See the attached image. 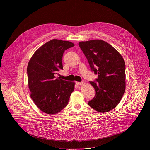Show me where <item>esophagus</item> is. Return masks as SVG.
I'll return each mask as SVG.
<instances>
[{"label":"esophagus","instance_id":"34e87169","mask_svg":"<svg viewBox=\"0 0 150 150\" xmlns=\"http://www.w3.org/2000/svg\"><path fill=\"white\" fill-rule=\"evenodd\" d=\"M76 83L78 85V86H80L82 85L83 84V82H76Z\"/></svg>","mask_w":150,"mask_h":150}]
</instances>
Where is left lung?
Here are the masks:
<instances>
[{
  "label": "left lung",
  "mask_w": 150,
  "mask_h": 150,
  "mask_svg": "<svg viewBox=\"0 0 150 150\" xmlns=\"http://www.w3.org/2000/svg\"><path fill=\"white\" fill-rule=\"evenodd\" d=\"M92 71L98 74L90 81L95 96L88 105L100 112H108L120 103L125 90V64L121 54L101 40L79 43Z\"/></svg>",
  "instance_id": "obj_1"
}]
</instances>
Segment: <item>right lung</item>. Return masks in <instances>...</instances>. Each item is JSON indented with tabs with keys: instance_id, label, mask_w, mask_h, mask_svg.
<instances>
[{
	"instance_id": "1",
	"label": "right lung",
	"mask_w": 150,
	"mask_h": 150,
	"mask_svg": "<svg viewBox=\"0 0 150 150\" xmlns=\"http://www.w3.org/2000/svg\"><path fill=\"white\" fill-rule=\"evenodd\" d=\"M74 46L68 41L52 39L41 46L30 58L27 67L30 97L44 112L55 114L68 103L74 89V83L55 74L63 69L62 57L66 50Z\"/></svg>"
}]
</instances>
